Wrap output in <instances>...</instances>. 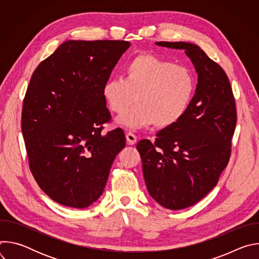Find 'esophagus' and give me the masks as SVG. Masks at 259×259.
<instances>
[{
  "label": "esophagus",
  "mask_w": 259,
  "mask_h": 259,
  "mask_svg": "<svg viewBox=\"0 0 259 259\" xmlns=\"http://www.w3.org/2000/svg\"><path fill=\"white\" fill-rule=\"evenodd\" d=\"M126 140H127V143L130 144V145H133L136 143V140H137V137L135 134H133L132 132H128L126 134Z\"/></svg>",
  "instance_id": "obj_1"
}]
</instances>
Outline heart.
<instances>
[{"mask_svg":"<svg viewBox=\"0 0 259 259\" xmlns=\"http://www.w3.org/2000/svg\"><path fill=\"white\" fill-rule=\"evenodd\" d=\"M196 89L190 68L152 54H139L127 62L125 77L105 82L103 97L112 112L123 114L116 122L130 129L156 124L169 128L187 113Z\"/></svg>","mask_w":259,"mask_h":259,"instance_id":"1","label":"heart"}]
</instances>
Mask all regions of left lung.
<instances>
[{
    "instance_id": "obj_1",
    "label": "left lung",
    "mask_w": 259,
    "mask_h": 259,
    "mask_svg": "<svg viewBox=\"0 0 259 259\" xmlns=\"http://www.w3.org/2000/svg\"><path fill=\"white\" fill-rule=\"evenodd\" d=\"M184 50L198 73L195 95L174 126L140 140L146 189L161 206L180 210L202 200L227 167L237 123L235 98L227 73L196 44L157 42Z\"/></svg>"
}]
</instances>
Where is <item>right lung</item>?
I'll return each instance as SVG.
<instances>
[{
	"label": "right lung",
	"mask_w": 259,
	"mask_h": 259,
	"mask_svg": "<svg viewBox=\"0 0 259 259\" xmlns=\"http://www.w3.org/2000/svg\"><path fill=\"white\" fill-rule=\"evenodd\" d=\"M129 47L127 41L69 40L32 73L21 130L30 171L58 204H93L126 145L121 128L101 133L110 120L102 88Z\"/></svg>",
	"instance_id": "right-lung-1"
}]
</instances>
